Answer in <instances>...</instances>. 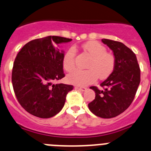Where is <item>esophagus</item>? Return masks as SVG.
<instances>
[{
    "instance_id": "34e87169",
    "label": "esophagus",
    "mask_w": 151,
    "mask_h": 151,
    "mask_svg": "<svg viewBox=\"0 0 151 151\" xmlns=\"http://www.w3.org/2000/svg\"><path fill=\"white\" fill-rule=\"evenodd\" d=\"M76 88L79 89V90L82 91H85L87 90V88H85V87H76Z\"/></svg>"
}]
</instances>
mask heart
<instances>
[{
	"mask_svg": "<svg viewBox=\"0 0 151 151\" xmlns=\"http://www.w3.org/2000/svg\"><path fill=\"white\" fill-rule=\"evenodd\" d=\"M82 48L91 56L87 64L88 69L74 71L67 75V82L73 85L85 86L94 83L97 77L101 79L107 78L113 73L115 67V57L107 53L106 48L97 41H88L83 45ZM76 49L73 47L68 49L63 57V67L67 72L75 68Z\"/></svg>",
	"mask_w": 151,
	"mask_h": 151,
	"instance_id": "obj_1",
	"label": "heart"
}]
</instances>
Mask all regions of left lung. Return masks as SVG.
I'll return each mask as SVG.
<instances>
[{
	"label": "left lung",
	"mask_w": 151,
	"mask_h": 151,
	"mask_svg": "<svg viewBox=\"0 0 151 151\" xmlns=\"http://www.w3.org/2000/svg\"><path fill=\"white\" fill-rule=\"evenodd\" d=\"M113 52L115 67L113 73L101 84L90 88L95 92V99L88 104L89 110L97 116L110 119L123 113L131 105L138 90L141 71L135 54L119 41L102 39Z\"/></svg>",
	"instance_id": "8db88e82"
}]
</instances>
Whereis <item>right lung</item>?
<instances>
[{
    "label": "right lung",
    "mask_w": 151,
    "mask_h": 151,
    "mask_svg": "<svg viewBox=\"0 0 151 151\" xmlns=\"http://www.w3.org/2000/svg\"><path fill=\"white\" fill-rule=\"evenodd\" d=\"M71 41L47 36L28 42L17 55L12 71L13 90L21 106L32 115L43 119L57 115L73 89V85L53 83L65 76L64 51L55 45Z\"/></svg>",
    "instance_id": "add662e5"
}]
</instances>
